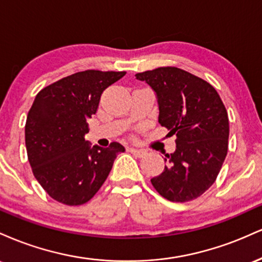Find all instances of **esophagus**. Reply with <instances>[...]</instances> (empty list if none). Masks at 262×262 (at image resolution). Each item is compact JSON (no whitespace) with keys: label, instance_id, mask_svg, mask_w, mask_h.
<instances>
[{"label":"esophagus","instance_id":"34e87169","mask_svg":"<svg viewBox=\"0 0 262 262\" xmlns=\"http://www.w3.org/2000/svg\"><path fill=\"white\" fill-rule=\"evenodd\" d=\"M129 151H130L132 154H134L135 156H138V158H143V156L146 155V151H144V150H140V149L130 148L129 149Z\"/></svg>","mask_w":262,"mask_h":262}]
</instances>
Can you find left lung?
Returning <instances> with one entry per match:
<instances>
[{
    "instance_id": "1",
    "label": "left lung",
    "mask_w": 262,
    "mask_h": 262,
    "mask_svg": "<svg viewBox=\"0 0 262 262\" xmlns=\"http://www.w3.org/2000/svg\"><path fill=\"white\" fill-rule=\"evenodd\" d=\"M156 92L159 123L176 135V150L151 179L154 188L171 202L202 196L217 180L228 152L229 119L218 92L196 75L165 66L135 75Z\"/></svg>"
}]
</instances>
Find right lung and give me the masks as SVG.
Returning a JSON list of instances; mask_svg holds the SVG:
<instances>
[{
  "instance_id": "1",
  "label": "right lung",
  "mask_w": 262,
  "mask_h": 262,
  "mask_svg": "<svg viewBox=\"0 0 262 262\" xmlns=\"http://www.w3.org/2000/svg\"><path fill=\"white\" fill-rule=\"evenodd\" d=\"M125 74L80 71L38 92L27 116L26 148L33 175L53 200L66 206L89 202L125 151L116 141L90 148L85 140L102 92Z\"/></svg>"
}]
</instances>
